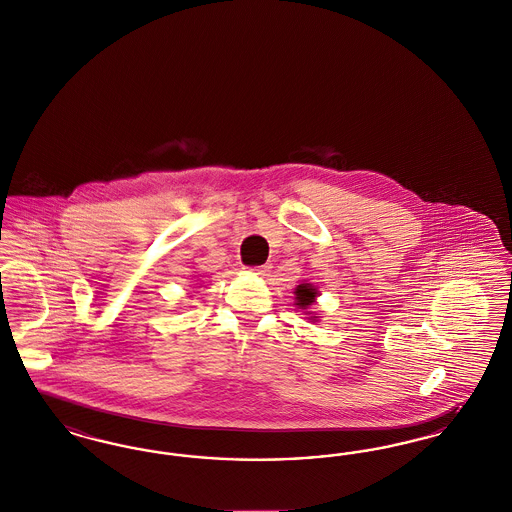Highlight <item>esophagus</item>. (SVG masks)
I'll list each match as a JSON object with an SVG mask.
<instances>
[{
    "label": "esophagus",
    "mask_w": 512,
    "mask_h": 512,
    "mask_svg": "<svg viewBox=\"0 0 512 512\" xmlns=\"http://www.w3.org/2000/svg\"><path fill=\"white\" fill-rule=\"evenodd\" d=\"M250 271H254L256 275H267V271H269V266L250 267Z\"/></svg>",
    "instance_id": "34e87169"
}]
</instances>
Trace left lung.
I'll use <instances>...</instances> for the list:
<instances>
[{
	"label": "left lung",
	"instance_id": "obj_1",
	"mask_svg": "<svg viewBox=\"0 0 512 512\" xmlns=\"http://www.w3.org/2000/svg\"><path fill=\"white\" fill-rule=\"evenodd\" d=\"M315 296H317V290L313 289L312 285H308V283L298 285V289H296V300H298V304H296V306H300V308L306 310L308 306H312Z\"/></svg>",
	"mask_w": 512,
	"mask_h": 512
}]
</instances>
